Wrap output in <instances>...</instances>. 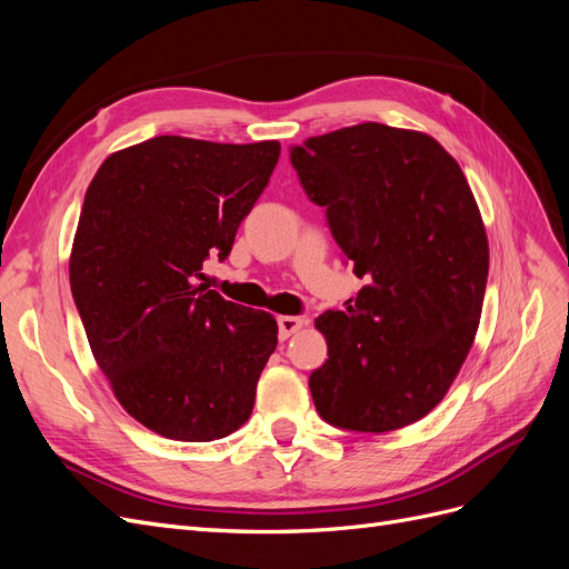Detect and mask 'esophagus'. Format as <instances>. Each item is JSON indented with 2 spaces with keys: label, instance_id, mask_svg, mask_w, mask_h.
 Segmentation results:
<instances>
[{
  "label": "esophagus",
  "instance_id": "obj_1",
  "mask_svg": "<svg viewBox=\"0 0 569 569\" xmlns=\"http://www.w3.org/2000/svg\"><path fill=\"white\" fill-rule=\"evenodd\" d=\"M303 325H306V320H303V318H297V316H282V318H278L280 339H289L297 330H301Z\"/></svg>",
  "mask_w": 569,
  "mask_h": 569
}]
</instances>
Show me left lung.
Returning a JSON list of instances; mask_svg holds the SVG:
<instances>
[{"mask_svg": "<svg viewBox=\"0 0 569 569\" xmlns=\"http://www.w3.org/2000/svg\"><path fill=\"white\" fill-rule=\"evenodd\" d=\"M303 192L353 272L347 311H325V363L311 372L325 422L382 435L425 418L468 358L489 244L472 189L435 137L360 123L289 147Z\"/></svg>", "mask_w": 569, "mask_h": 569, "instance_id": "obj_1", "label": "left lung"}]
</instances>
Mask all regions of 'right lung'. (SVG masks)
<instances>
[{
    "label": "right lung",
    "mask_w": 569,
    "mask_h": 569,
    "mask_svg": "<svg viewBox=\"0 0 569 569\" xmlns=\"http://www.w3.org/2000/svg\"><path fill=\"white\" fill-rule=\"evenodd\" d=\"M278 159L274 140L161 134L111 153L84 194L73 301L116 399L161 437L213 441L251 416L278 322L199 280L206 258L230 256Z\"/></svg>",
    "instance_id": "right-lung-1"
}]
</instances>
